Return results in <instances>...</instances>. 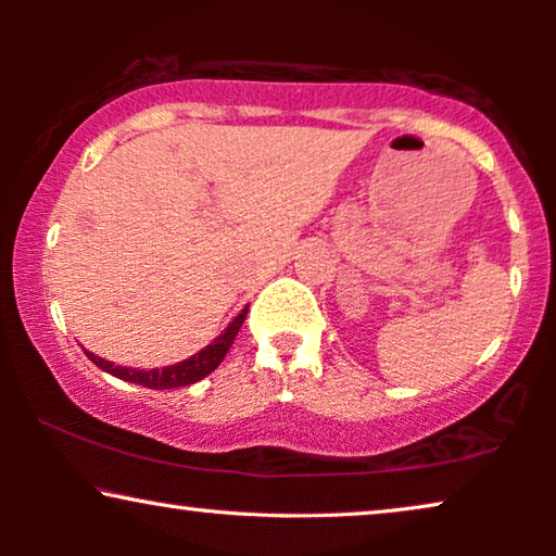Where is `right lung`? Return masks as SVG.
Returning <instances> with one entry per match:
<instances>
[{"label":"right lung","mask_w":556,"mask_h":556,"mask_svg":"<svg viewBox=\"0 0 556 556\" xmlns=\"http://www.w3.org/2000/svg\"><path fill=\"white\" fill-rule=\"evenodd\" d=\"M245 316H248V308H242L240 314L235 316L230 324H227V329L219 333L215 341H212V344L200 349V352L189 356V359L169 364V367H164V369H131V367H121V364H113L109 359H101V356H96L93 352H86V354H88V359L96 364V367H101L103 371H109V375H113V377L124 379V382L149 387V390H172V387H187V384L200 382V379H204L217 369V364L225 359L227 352H230L232 341H235V337H238Z\"/></svg>","instance_id":"add662e5"}]
</instances>
